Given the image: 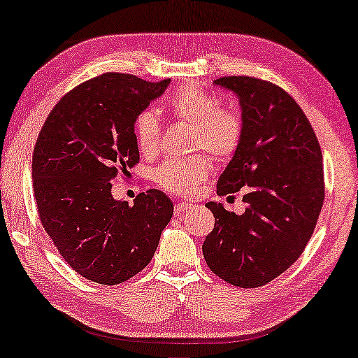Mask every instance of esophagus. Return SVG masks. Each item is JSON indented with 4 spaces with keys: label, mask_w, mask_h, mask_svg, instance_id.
Wrapping results in <instances>:
<instances>
[{
    "label": "esophagus",
    "mask_w": 358,
    "mask_h": 358,
    "mask_svg": "<svg viewBox=\"0 0 358 358\" xmlns=\"http://www.w3.org/2000/svg\"><path fill=\"white\" fill-rule=\"evenodd\" d=\"M193 206H195V204H192V203H189V201H182V203H178L174 206V213L176 214H182V213H185V210H189V209H192Z\"/></svg>",
    "instance_id": "obj_1"
}]
</instances>
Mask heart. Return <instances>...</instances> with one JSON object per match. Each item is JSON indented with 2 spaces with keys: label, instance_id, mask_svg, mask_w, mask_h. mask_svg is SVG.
Here are the masks:
<instances>
[{
  "label": "heart",
  "instance_id": "1",
  "mask_svg": "<svg viewBox=\"0 0 358 358\" xmlns=\"http://www.w3.org/2000/svg\"><path fill=\"white\" fill-rule=\"evenodd\" d=\"M176 119L193 127L192 149H204L215 158H228L238 150L243 139V120L236 110L220 108L213 95L193 85L179 89L168 101ZM134 138L145 157L160 149V122L152 110H144L134 122ZM210 171L204 155L168 160L155 171V182L166 192L189 196L198 190Z\"/></svg>",
  "mask_w": 358,
  "mask_h": 358
}]
</instances>
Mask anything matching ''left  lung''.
<instances>
[{"mask_svg":"<svg viewBox=\"0 0 358 358\" xmlns=\"http://www.w3.org/2000/svg\"><path fill=\"white\" fill-rule=\"evenodd\" d=\"M239 98L243 139L217 193L244 189L243 214L209 201L214 230L203 244L210 271L228 284L254 289L294 265L306 248L324 204V165L311 124L289 93L271 82L230 76L214 80Z\"/></svg>","mask_w":358,"mask_h":358,"instance_id":"obj_1","label":"left lung"}]
</instances>
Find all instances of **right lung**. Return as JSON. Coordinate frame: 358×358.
<instances>
[{"label": "right lung", "mask_w": 358, "mask_h": 358, "mask_svg": "<svg viewBox=\"0 0 358 358\" xmlns=\"http://www.w3.org/2000/svg\"><path fill=\"white\" fill-rule=\"evenodd\" d=\"M169 79L106 73L66 93L45 119L33 152V190L44 230L82 278L124 282L149 265L173 217L165 193L113 196L117 173L136 165V117Z\"/></svg>", "instance_id": "obj_1"}]
</instances>
